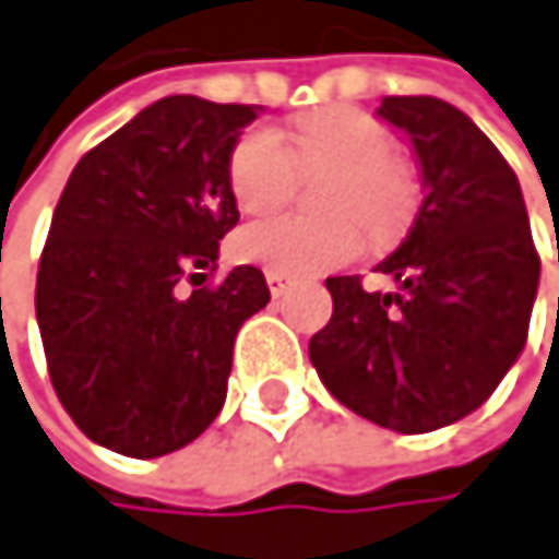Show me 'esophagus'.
Wrapping results in <instances>:
<instances>
[{"mask_svg": "<svg viewBox=\"0 0 559 559\" xmlns=\"http://www.w3.org/2000/svg\"><path fill=\"white\" fill-rule=\"evenodd\" d=\"M264 277H267V288H271L274 298L282 295V292L288 288V282H292V277H288L285 271H264Z\"/></svg>", "mask_w": 559, "mask_h": 559, "instance_id": "34e87169", "label": "esophagus"}]
</instances>
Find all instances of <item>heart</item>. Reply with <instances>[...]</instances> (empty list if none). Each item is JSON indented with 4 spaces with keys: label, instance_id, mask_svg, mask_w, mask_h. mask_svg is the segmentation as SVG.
<instances>
[{
    "label": "heart",
    "instance_id": "1",
    "mask_svg": "<svg viewBox=\"0 0 559 559\" xmlns=\"http://www.w3.org/2000/svg\"><path fill=\"white\" fill-rule=\"evenodd\" d=\"M395 140L369 114L321 110L298 120L288 133L258 127L238 140L230 154V190L248 214L285 207L298 187V174H332L325 207L338 217H271L238 230L234 251L241 261L285 274H318L348 264L361 251L358 217L372 234L395 230L413 207V187L392 160Z\"/></svg>",
    "mask_w": 559,
    "mask_h": 559
}]
</instances>
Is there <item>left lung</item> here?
<instances>
[{
  "label": "left lung",
  "mask_w": 559,
  "mask_h": 559,
  "mask_svg": "<svg viewBox=\"0 0 559 559\" xmlns=\"http://www.w3.org/2000/svg\"><path fill=\"white\" fill-rule=\"evenodd\" d=\"M379 117L409 136L426 190L413 230L379 264L399 295L329 277L332 318L308 358L345 409L416 436L479 409L513 369L540 258L513 167L463 110L385 96Z\"/></svg>",
  "instance_id": "1"
}]
</instances>
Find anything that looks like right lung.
<instances>
[{
    "label": "right lung",
    "mask_w": 559,
    "mask_h": 559,
    "mask_svg": "<svg viewBox=\"0 0 559 559\" xmlns=\"http://www.w3.org/2000/svg\"><path fill=\"white\" fill-rule=\"evenodd\" d=\"M261 106L164 96L73 167L36 274V321L70 419L120 456L194 442L221 413L245 321L271 301L221 238L241 221L230 154Z\"/></svg>",
    "instance_id": "add662e5"
}]
</instances>
